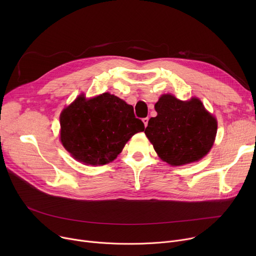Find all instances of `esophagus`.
I'll return each instance as SVG.
<instances>
[{
	"label": "esophagus",
	"mask_w": 256,
	"mask_h": 256,
	"mask_svg": "<svg viewBox=\"0 0 256 256\" xmlns=\"http://www.w3.org/2000/svg\"><path fill=\"white\" fill-rule=\"evenodd\" d=\"M148 120H150V118H148V117H145V118H143V119H142V121H143V124H144L145 128L147 126V124H148Z\"/></svg>",
	"instance_id": "1"
}]
</instances>
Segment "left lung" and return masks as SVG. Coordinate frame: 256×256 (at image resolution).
<instances>
[{
  "mask_svg": "<svg viewBox=\"0 0 256 256\" xmlns=\"http://www.w3.org/2000/svg\"><path fill=\"white\" fill-rule=\"evenodd\" d=\"M144 132L158 156L171 166L190 164L210 150L217 134V120L197 98L182 102L163 94L154 104Z\"/></svg>",
  "mask_w": 256,
  "mask_h": 256,
  "instance_id": "8db88e82",
  "label": "left lung"
}]
</instances>
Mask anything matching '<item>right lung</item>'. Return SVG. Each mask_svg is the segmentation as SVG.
<instances>
[{"label": "right lung", "instance_id": "add662e5", "mask_svg": "<svg viewBox=\"0 0 256 256\" xmlns=\"http://www.w3.org/2000/svg\"><path fill=\"white\" fill-rule=\"evenodd\" d=\"M60 126L64 148L92 166L112 162L135 134L144 130L132 106L108 92L89 100L80 94L62 111Z\"/></svg>", "mask_w": 256, "mask_h": 256}]
</instances>
